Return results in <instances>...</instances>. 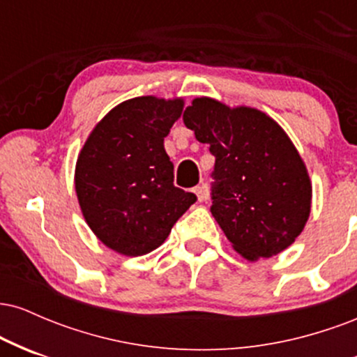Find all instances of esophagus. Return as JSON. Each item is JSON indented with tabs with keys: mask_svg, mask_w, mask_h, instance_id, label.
Wrapping results in <instances>:
<instances>
[{
	"mask_svg": "<svg viewBox=\"0 0 357 357\" xmlns=\"http://www.w3.org/2000/svg\"><path fill=\"white\" fill-rule=\"evenodd\" d=\"M192 192L196 195V198H198V202H206L208 195H206V190H204V186H196Z\"/></svg>",
	"mask_w": 357,
	"mask_h": 357,
	"instance_id": "obj_1",
	"label": "esophagus"
}]
</instances>
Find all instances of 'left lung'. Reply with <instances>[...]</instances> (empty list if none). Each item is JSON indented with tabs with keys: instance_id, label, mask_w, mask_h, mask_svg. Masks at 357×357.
<instances>
[{
	"instance_id": "8db88e82",
	"label": "left lung",
	"mask_w": 357,
	"mask_h": 357,
	"mask_svg": "<svg viewBox=\"0 0 357 357\" xmlns=\"http://www.w3.org/2000/svg\"><path fill=\"white\" fill-rule=\"evenodd\" d=\"M188 129L215 155L211 215L250 261L284 252L304 230L312 203L305 162L280 126L261 110L196 97Z\"/></svg>"
}]
</instances>
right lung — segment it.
<instances>
[{"instance_id":"right-lung-1","label":"right lung","mask_w":357,"mask_h":357,"mask_svg":"<svg viewBox=\"0 0 357 357\" xmlns=\"http://www.w3.org/2000/svg\"><path fill=\"white\" fill-rule=\"evenodd\" d=\"M184 100L134 97L97 122L75 165L82 215L105 247L141 257L161 247L176 221L196 202L176 188L165 137Z\"/></svg>"}]
</instances>
